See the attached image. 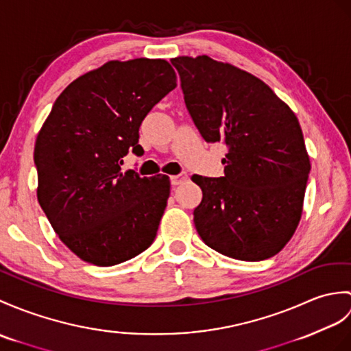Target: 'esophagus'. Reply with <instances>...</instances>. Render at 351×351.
Listing matches in <instances>:
<instances>
[{
  "instance_id": "esophagus-1",
  "label": "esophagus",
  "mask_w": 351,
  "mask_h": 351,
  "mask_svg": "<svg viewBox=\"0 0 351 351\" xmlns=\"http://www.w3.org/2000/svg\"><path fill=\"white\" fill-rule=\"evenodd\" d=\"M186 178H189V175H186L185 172L179 173V175H173V176H170V184H172L173 186L181 185V184H184L186 181Z\"/></svg>"
}]
</instances>
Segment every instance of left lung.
Returning <instances> with one entry per match:
<instances>
[{"instance_id": "1", "label": "left lung", "mask_w": 351, "mask_h": 351, "mask_svg": "<svg viewBox=\"0 0 351 351\" xmlns=\"http://www.w3.org/2000/svg\"><path fill=\"white\" fill-rule=\"evenodd\" d=\"M172 64L202 137L227 146L224 176H193L203 193L197 233L227 257L275 256L299 224L311 169L296 115L263 80L232 64L206 55Z\"/></svg>"}]
</instances>
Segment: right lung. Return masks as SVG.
<instances>
[{
  "label": "right lung",
  "instance_id": "obj_1",
  "mask_svg": "<svg viewBox=\"0 0 351 351\" xmlns=\"http://www.w3.org/2000/svg\"><path fill=\"white\" fill-rule=\"evenodd\" d=\"M176 88L167 61H109L64 89L34 148L37 199L55 233L84 262L113 266L141 254L157 236L170 194L166 175L121 172L138 128Z\"/></svg>",
  "mask_w": 351,
  "mask_h": 351
}]
</instances>
